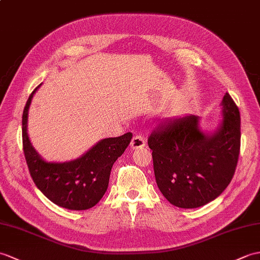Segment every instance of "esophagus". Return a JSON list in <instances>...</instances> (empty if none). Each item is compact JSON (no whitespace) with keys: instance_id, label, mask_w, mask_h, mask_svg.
Wrapping results in <instances>:
<instances>
[{"instance_id":"34e87169","label":"esophagus","mask_w":260,"mask_h":260,"mask_svg":"<svg viewBox=\"0 0 260 260\" xmlns=\"http://www.w3.org/2000/svg\"><path fill=\"white\" fill-rule=\"evenodd\" d=\"M144 146H145V140L142 135L136 134L134 137H133V140L131 142V147L133 149H138Z\"/></svg>"}]
</instances>
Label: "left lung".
<instances>
[{
	"label": "left lung",
	"mask_w": 260,
	"mask_h": 260,
	"mask_svg": "<svg viewBox=\"0 0 260 260\" xmlns=\"http://www.w3.org/2000/svg\"><path fill=\"white\" fill-rule=\"evenodd\" d=\"M221 105L224 118L212 134L199 129L195 115L167 118L150 133L156 183L174 206H204L232 182L240 150V114L228 93Z\"/></svg>",
	"instance_id": "1"
}]
</instances>
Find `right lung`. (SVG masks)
<instances>
[{"instance_id":"add662e5","label":"right lung","mask_w":260,"mask_h":260,"mask_svg":"<svg viewBox=\"0 0 260 260\" xmlns=\"http://www.w3.org/2000/svg\"><path fill=\"white\" fill-rule=\"evenodd\" d=\"M36 87L26 102L22 116V140L29 174L36 187L51 202L71 210H85L105 194L113 164L133 137L132 133L102 140L82 157L66 162L46 161L32 146L27 135V115Z\"/></svg>"}]
</instances>
